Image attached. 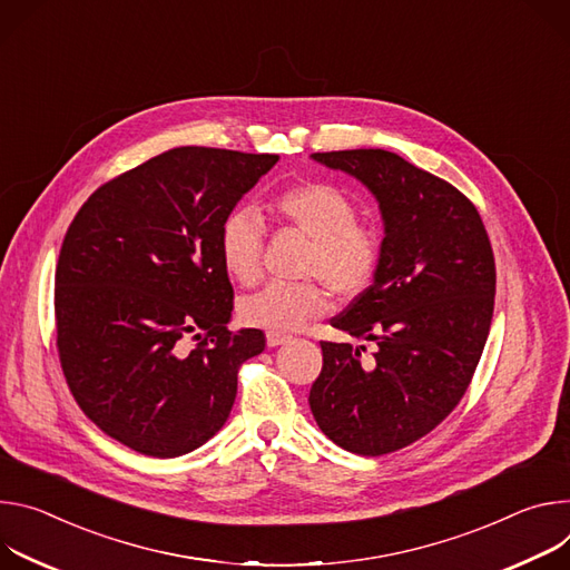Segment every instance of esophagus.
Instances as JSON below:
<instances>
[{"instance_id": "esophagus-1", "label": "esophagus", "mask_w": 570, "mask_h": 570, "mask_svg": "<svg viewBox=\"0 0 570 570\" xmlns=\"http://www.w3.org/2000/svg\"><path fill=\"white\" fill-rule=\"evenodd\" d=\"M285 342H289V335L276 333V331H269V333H267V346H281V344H285Z\"/></svg>"}]
</instances>
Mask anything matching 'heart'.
I'll list each match as a JSON object with an SVG mask.
<instances>
[{
  "instance_id": "b5f03b06",
  "label": "heart",
  "mask_w": 570,
  "mask_h": 570,
  "mask_svg": "<svg viewBox=\"0 0 570 570\" xmlns=\"http://www.w3.org/2000/svg\"><path fill=\"white\" fill-rule=\"evenodd\" d=\"M272 213L283 224L309 237L303 274L322 278L340 298L360 294L381 261L375 233L357 224L355 204L340 187L322 180L292 185L272 199ZM217 250L224 272L242 283H256L263 272L265 230L248 208L230 210L219 224ZM328 292L322 283H269L244 296L237 305L246 326L265 331H296L328 309Z\"/></svg>"
}]
</instances>
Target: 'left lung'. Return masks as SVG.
Returning a JSON list of instances; mask_svg holds the SVG:
<instances>
[{
	"mask_svg": "<svg viewBox=\"0 0 570 570\" xmlns=\"http://www.w3.org/2000/svg\"><path fill=\"white\" fill-rule=\"evenodd\" d=\"M355 176L381 206L385 237L373 283L331 320L364 346L322 342L309 390L322 432L344 451L387 455L434 430L462 401L487 344L495 263L475 206L385 149L312 154Z\"/></svg>",
	"mask_w": 570,
	"mask_h": 570,
	"instance_id": "left-lung-1",
	"label": "left lung"
}]
</instances>
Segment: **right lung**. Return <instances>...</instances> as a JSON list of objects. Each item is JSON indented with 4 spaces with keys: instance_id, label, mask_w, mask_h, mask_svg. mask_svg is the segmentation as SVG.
Masks as SVG:
<instances>
[{
    "instance_id": "1",
    "label": "right lung",
    "mask_w": 570,
    "mask_h": 570,
    "mask_svg": "<svg viewBox=\"0 0 570 570\" xmlns=\"http://www.w3.org/2000/svg\"><path fill=\"white\" fill-rule=\"evenodd\" d=\"M276 163L176 147L104 183L72 219L56 265L58 357L79 407L119 444L178 458L226 423L265 335L228 331L217 233Z\"/></svg>"
}]
</instances>
